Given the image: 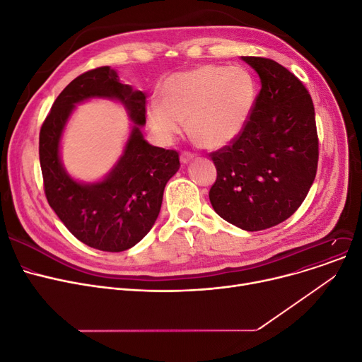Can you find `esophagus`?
I'll list each match as a JSON object with an SVG mask.
<instances>
[{
  "label": "esophagus",
  "mask_w": 362,
  "mask_h": 362,
  "mask_svg": "<svg viewBox=\"0 0 362 362\" xmlns=\"http://www.w3.org/2000/svg\"><path fill=\"white\" fill-rule=\"evenodd\" d=\"M180 159H181L182 163H188L191 159H194V153H191V152H188V151H184V152H181Z\"/></svg>",
  "instance_id": "34e87169"
}]
</instances>
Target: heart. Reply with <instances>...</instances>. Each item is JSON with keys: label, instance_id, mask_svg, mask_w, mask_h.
Instances as JSON below:
<instances>
[{"label": "heart", "instance_id": "heart-1", "mask_svg": "<svg viewBox=\"0 0 362 362\" xmlns=\"http://www.w3.org/2000/svg\"><path fill=\"white\" fill-rule=\"evenodd\" d=\"M162 100L147 105V122L163 143L173 141L187 121L200 144L216 148L235 139L245 127L257 98L256 81L238 66H200L169 76Z\"/></svg>", "mask_w": 362, "mask_h": 362}]
</instances>
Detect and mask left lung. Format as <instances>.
<instances>
[{
    "label": "left lung",
    "instance_id": "8db88e82",
    "mask_svg": "<svg viewBox=\"0 0 362 362\" xmlns=\"http://www.w3.org/2000/svg\"><path fill=\"white\" fill-rule=\"evenodd\" d=\"M262 89L243 132L210 158L216 214L244 230H263L292 216L317 174L314 105L303 81L269 58L243 57Z\"/></svg>",
    "mask_w": 362,
    "mask_h": 362
}]
</instances>
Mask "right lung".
Listing matches in <instances>:
<instances>
[{
    "mask_svg": "<svg viewBox=\"0 0 362 362\" xmlns=\"http://www.w3.org/2000/svg\"><path fill=\"white\" fill-rule=\"evenodd\" d=\"M99 95L119 98L136 122L126 152L113 173L96 185L71 180L60 166V133L74 105ZM146 95L119 83L110 67L76 77L55 99L39 133V160L45 196L73 235L92 248L119 252L136 245L152 229L166 182L180 169L174 148L148 144L139 127L146 122Z\"/></svg>",
    "mask_w": 362,
    "mask_h": 362,
    "instance_id": "1",
    "label": "right lung"
}]
</instances>
